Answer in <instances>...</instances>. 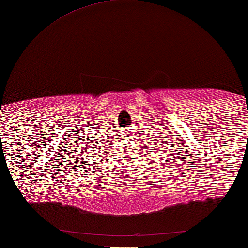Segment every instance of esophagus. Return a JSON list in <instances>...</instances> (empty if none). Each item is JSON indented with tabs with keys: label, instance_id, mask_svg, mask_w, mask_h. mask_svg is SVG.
<instances>
[{
	"label": "esophagus",
	"instance_id": "esophagus-1",
	"mask_svg": "<svg viewBox=\"0 0 248 248\" xmlns=\"http://www.w3.org/2000/svg\"><path fill=\"white\" fill-rule=\"evenodd\" d=\"M130 129H132V128H130ZM128 131H129V132H130V131H131V130H128Z\"/></svg>",
	"mask_w": 248,
	"mask_h": 248
}]
</instances>
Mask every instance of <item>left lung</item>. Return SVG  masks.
Wrapping results in <instances>:
<instances>
[{
	"label": "left lung",
	"instance_id": "left-lung-1",
	"mask_svg": "<svg viewBox=\"0 0 248 248\" xmlns=\"http://www.w3.org/2000/svg\"><path fill=\"white\" fill-rule=\"evenodd\" d=\"M159 156H160V155H159Z\"/></svg>",
	"mask_w": 248,
	"mask_h": 248
}]
</instances>
